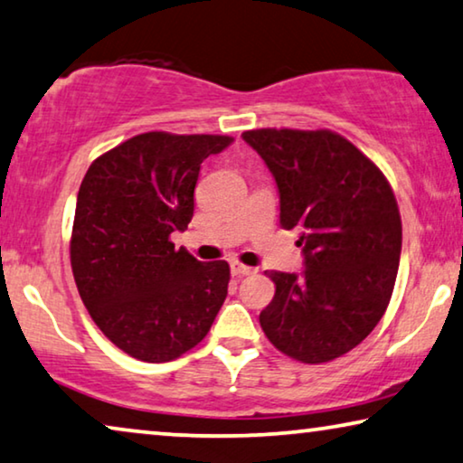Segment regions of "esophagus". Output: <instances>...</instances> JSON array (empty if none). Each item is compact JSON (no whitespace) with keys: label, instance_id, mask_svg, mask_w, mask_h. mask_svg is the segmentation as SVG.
<instances>
[{"label":"esophagus","instance_id":"1","mask_svg":"<svg viewBox=\"0 0 463 463\" xmlns=\"http://www.w3.org/2000/svg\"><path fill=\"white\" fill-rule=\"evenodd\" d=\"M231 272L232 276H250L255 272V268L241 264V261H231Z\"/></svg>","mask_w":463,"mask_h":463}]
</instances>
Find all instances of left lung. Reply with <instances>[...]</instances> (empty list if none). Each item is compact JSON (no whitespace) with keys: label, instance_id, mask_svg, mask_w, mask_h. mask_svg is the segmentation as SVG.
<instances>
[{"label":"left lung","instance_id":"8db88e82","mask_svg":"<svg viewBox=\"0 0 463 463\" xmlns=\"http://www.w3.org/2000/svg\"><path fill=\"white\" fill-rule=\"evenodd\" d=\"M272 172L280 226L299 231L306 270L268 272V341L303 364L357 347L381 322L402 255V216L389 181L333 130L258 128L241 135Z\"/></svg>","mask_w":463,"mask_h":463}]
</instances>
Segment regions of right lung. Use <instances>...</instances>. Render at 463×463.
<instances>
[{"label": "right lung", "instance_id": "add662e5", "mask_svg": "<svg viewBox=\"0 0 463 463\" xmlns=\"http://www.w3.org/2000/svg\"><path fill=\"white\" fill-rule=\"evenodd\" d=\"M231 143L226 135L154 130L106 151L82 178L74 282L93 322L130 357L176 360L203 341L222 307L229 264H203L170 237L191 222L202 162Z\"/></svg>", "mask_w": 463, "mask_h": 463}]
</instances>
